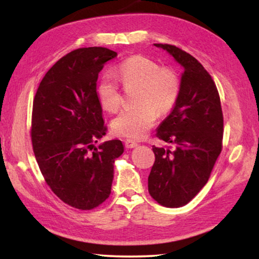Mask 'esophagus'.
Segmentation results:
<instances>
[{
	"mask_svg": "<svg viewBox=\"0 0 259 259\" xmlns=\"http://www.w3.org/2000/svg\"><path fill=\"white\" fill-rule=\"evenodd\" d=\"M124 145H125V147H126V148H134V147L137 146L138 144L136 143V142H133V140H125V142H124Z\"/></svg>",
	"mask_w": 259,
	"mask_h": 259,
	"instance_id": "obj_1",
	"label": "esophagus"
}]
</instances>
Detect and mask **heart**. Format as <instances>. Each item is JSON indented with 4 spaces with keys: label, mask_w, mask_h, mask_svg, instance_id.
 <instances>
[{
    "label": "heart",
    "mask_w": 259,
    "mask_h": 259,
    "mask_svg": "<svg viewBox=\"0 0 259 259\" xmlns=\"http://www.w3.org/2000/svg\"><path fill=\"white\" fill-rule=\"evenodd\" d=\"M113 76L124 88L139 87L135 100L138 106L124 109L112 121L113 133L124 138L136 140L145 137L155 124L159 113L171 111L181 93V81L176 72L161 67L145 56L136 55L122 61ZM98 98L105 111H119L122 98L113 77L106 75L100 81Z\"/></svg>",
    "instance_id": "1"
}]
</instances>
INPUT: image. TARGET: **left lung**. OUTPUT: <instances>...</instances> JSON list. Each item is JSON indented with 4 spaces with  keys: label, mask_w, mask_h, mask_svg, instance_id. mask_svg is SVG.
I'll list each match as a JSON object with an SVG mask.
<instances>
[{
    "label": "left lung",
    "mask_w": 259,
    "mask_h": 259,
    "mask_svg": "<svg viewBox=\"0 0 259 259\" xmlns=\"http://www.w3.org/2000/svg\"><path fill=\"white\" fill-rule=\"evenodd\" d=\"M184 68L175 107L156 130L171 147H155L148 192L168 208L187 204L201 191L222 152L224 121L218 90L210 74L194 57L170 45H154Z\"/></svg>",
    "instance_id": "1"
}]
</instances>
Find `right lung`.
<instances>
[{
	"label": "right lung",
	"instance_id": "right-lung-1",
	"mask_svg": "<svg viewBox=\"0 0 259 259\" xmlns=\"http://www.w3.org/2000/svg\"><path fill=\"white\" fill-rule=\"evenodd\" d=\"M117 54L81 48L47 72L33 102L32 144L48 185L71 207L91 210L111 194L121 140L95 143L106 135L97 94L98 74Z\"/></svg>",
	"mask_w": 259,
	"mask_h": 259
}]
</instances>
